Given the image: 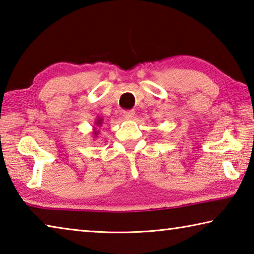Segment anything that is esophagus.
<instances>
[{
  "label": "esophagus",
  "instance_id": "34e87169",
  "mask_svg": "<svg viewBox=\"0 0 254 254\" xmlns=\"http://www.w3.org/2000/svg\"><path fill=\"white\" fill-rule=\"evenodd\" d=\"M123 118L127 120V121H130L133 118H134V111H124L123 112Z\"/></svg>",
  "mask_w": 254,
  "mask_h": 254
}]
</instances>
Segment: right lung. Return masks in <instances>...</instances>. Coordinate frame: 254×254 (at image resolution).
Here are the masks:
<instances>
[{
	"instance_id": "obj_1",
	"label": "right lung",
	"mask_w": 254,
	"mask_h": 254,
	"mask_svg": "<svg viewBox=\"0 0 254 254\" xmlns=\"http://www.w3.org/2000/svg\"><path fill=\"white\" fill-rule=\"evenodd\" d=\"M102 126H103V119H102V118H100V117L96 118L95 122H94L93 132H92V134H93V136H94V139H96L97 135L100 134V130H98V128H100Z\"/></svg>"
}]
</instances>
